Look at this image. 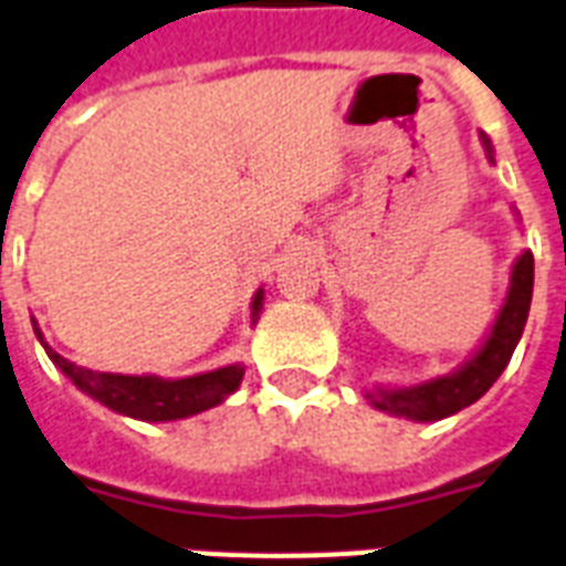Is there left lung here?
<instances>
[{
	"label": "left lung",
	"instance_id": "8db88e82",
	"mask_svg": "<svg viewBox=\"0 0 566 566\" xmlns=\"http://www.w3.org/2000/svg\"><path fill=\"white\" fill-rule=\"evenodd\" d=\"M480 139H483L486 155L492 160V146L486 134H480ZM531 292H534V256H531V250H525L510 271L507 298L501 304L490 337L483 339V346L460 369L439 376V379L423 381V385H411V388L367 390L369 402L379 411L420 420V423L450 418L471 402H478L510 364V355H513V348L525 331V322H528Z\"/></svg>",
	"mask_w": 566,
	"mask_h": 566
}]
</instances>
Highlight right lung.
<instances>
[{
    "label": "right lung",
    "instance_id": "obj_1",
    "mask_svg": "<svg viewBox=\"0 0 566 566\" xmlns=\"http://www.w3.org/2000/svg\"><path fill=\"white\" fill-rule=\"evenodd\" d=\"M253 322H256L259 310H262V289L253 298ZM35 325V322H32ZM35 334L41 346L50 355L67 379L74 381L76 388L97 399L106 409L118 411L125 418L151 420V423H164V420H181L199 411L214 409L220 406L229 394H235L241 379H244V367L241 364H229V367L211 369V373H199V376H187V379H157V376H118V373H97V369L76 367L74 360L62 358L59 352L46 346L41 331L35 325Z\"/></svg>",
    "mask_w": 566,
    "mask_h": 566
}]
</instances>
